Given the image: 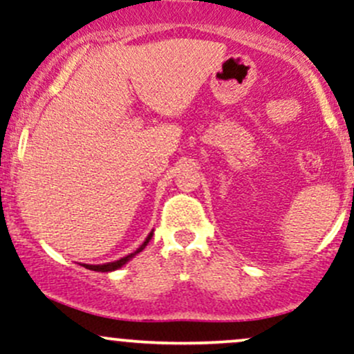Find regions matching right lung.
<instances>
[{
  "label": "right lung",
  "mask_w": 354,
  "mask_h": 354,
  "mask_svg": "<svg viewBox=\"0 0 354 354\" xmlns=\"http://www.w3.org/2000/svg\"><path fill=\"white\" fill-rule=\"evenodd\" d=\"M152 232H154V230H151V232H149V236L146 237V241H144V243L140 244L139 248L136 249V251H133V252H130V254H127V256H124V258L117 259V261L105 263V265H84V263H83V266L86 268V270H91V271H102V273H106V271H115V270H118V268H122V266H124V265H127V263L130 261V259L133 258V256H136V254H139V252L142 251L144 248H146L149 241H151V237H152Z\"/></svg>",
  "instance_id": "1"
}]
</instances>
